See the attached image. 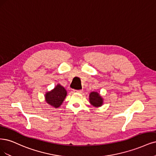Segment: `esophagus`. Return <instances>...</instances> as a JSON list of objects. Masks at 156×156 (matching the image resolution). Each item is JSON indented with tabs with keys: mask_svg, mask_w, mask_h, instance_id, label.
<instances>
[{
	"mask_svg": "<svg viewBox=\"0 0 156 156\" xmlns=\"http://www.w3.org/2000/svg\"><path fill=\"white\" fill-rule=\"evenodd\" d=\"M75 92H78V93H82L83 92V90H75Z\"/></svg>",
	"mask_w": 156,
	"mask_h": 156,
	"instance_id": "1",
	"label": "esophagus"
}]
</instances>
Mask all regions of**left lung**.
Instances as JSON below:
<instances>
[{
  "instance_id": "1",
  "label": "left lung",
  "mask_w": 156,
  "mask_h": 156,
  "mask_svg": "<svg viewBox=\"0 0 156 156\" xmlns=\"http://www.w3.org/2000/svg\"><path fill=\"white\" fill-rule=\"evenodd\" d=\"M90 102L93 106L98 107L103 105V99L98 92H92L90 94Z\"/></svg>"
}]
</instances>
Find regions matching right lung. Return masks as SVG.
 Listing matches in <instances>:
<instances>
[{
    "label": "right lung",
    "instance_id": "right-lung-1",
    "mask_svg": "<svg viewBox=\"0 0 156 156\" xmlns=\"http://www.w3.org/2000/svg\"><path fill=\"white\" fill-rule=\"evenodd\" d=\"M66 94L67 92L64 88L61 85L58 84L51 92L46 93L45 95L46 101L51 106L58 108L62 103Z\"/></svg>",
    "mask_w": 156,
    "mask_h": 156
}]
</instances>
